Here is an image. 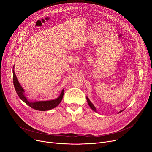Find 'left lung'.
Listing matches in <instances>:
<instances>
[{
	"instance_id": "obj_1",
	"label": "left lung",
	"mask_w": 152,
	"mask_h": 152,
	"mask_svg": "<svg viewBox=\"0 0 152 152\" xmlns=\"http://www.w3.org/2000/svg\"><path fill=\"white\" fill-rule=\"evenodd\" d=\"M86 99H87V103H88V104H89V107L91 108V109H92V110H93L94 111H95V112H97V110H96V108H95V107H94V105L92 104V102L90 101V100L89 99V98L87 97H86ZM123 111V110H121V111H119V113H121V111Z\"/></svg>"
}]
</instances>
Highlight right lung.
I'll use <instances>...</instances> for the list:
<instances>
[{
    "instance_id": "add662e5",
    "label": "right lung",
    "mask_w": 152,
    "mask_h": 152,
    "mask_svg": "<svg viewBox=\"0 0 152 152\" xmlns=\"http://www.w3.org/2000/svg\"><path fill=\"white\" fill-rule=\"evenodd\" d=\"M14 68V66H13ZM13 84L16 92H17L18 97L20 98L21 100H23L24 102L28 105H29L32 108H34L37 110L39 111H47L51 109H53L55 108L57 106L59 105V103L61 102L63 94H64V89L62 90L60 96L55 100H47V101H36V102H29L27 98L25 97V91L23 89V87L20 84L16 76V75L14 72V70H13Z\"/></svg>"
}]
</instances>
